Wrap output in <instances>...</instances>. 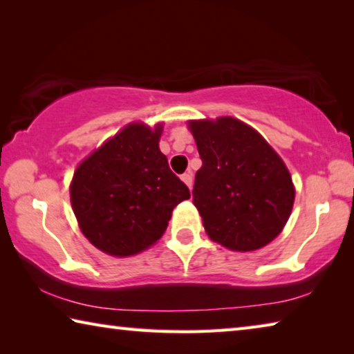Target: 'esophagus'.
I'll list each match as a JSON object with an SVG mask.
<instances>
[{
  "label": "esophagus",
  "instance_id": "1",
  "mask_svg": "<svg viewBox=\"0 0 354 354\" xmlns=\"http://www.w3.org/2000/svg\"><path fill=\"white\" fill-rule=\"evenodd\" d=\"M181 179L185 183V185H187L189 189H192V184H194V179H192V173L187 171L184 173V175H181Z\"/></svg>",
  "mask_w": 354,
  "mask_h": 354
}]
</instances>
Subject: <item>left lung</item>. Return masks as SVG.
<instances>
[{"label": "left lung", "instance_id": "obj_1", "mask_svg": "<svg viewBox=\"0 0 354 354\" xmlns=\"http://www.w3.org/2000/svg\"><path fill=\"white\" fill-rule=\"evenodd\" d=\"M201 158L194 205L207 236L234 251H253L283 230L295 200L289 170L248 124L232 117L190 122Z\"/></svg>", "mask_w": 354, "mask_h": 354}]
</instances>
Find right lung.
<instances>
[{
    "instance_id": "right-lung-1",
    "label": "right lung",
    "mask_w": 354,
    "mask_h": 354,
    "mask_svg": "<svg viewBox=\"0 0 354 354\" xmlns=\"http://www.w3.org/2000/svg\"><path fill=\"white\" fill-rule=\"evenodd\" d=\"M153 131L128 124L77 167L70 195L81 231L112 256L148 248L169 225L171 211L190 198L189 187L170 170Z\"/></svg>"
}]
</instances>
